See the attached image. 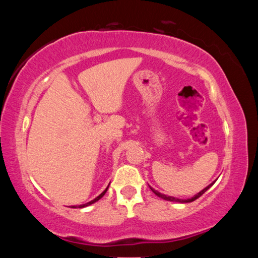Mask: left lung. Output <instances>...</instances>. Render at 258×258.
<instances>
[{
    "label": "left lung",
    "mask_w": 258,
    "mask_h": 258,
    "mask_svg": "<svg viewBox=\"0 0 258 258\" xmlns=\"http://www.w3.org/2000/svg\"><path fill=\"white\" fill-rule=\"evenodd\" d=\"M214 183H215V181H214L213 183H211V184H209L208 186H206L205 187L204 190H202L199 192V194H197L196 196H194V197L192 198H189V199H178V198H174V197H171V196H166V195H163V194H160V192H158L157 190H155V189H152V187L150 186V189L152 190V192H154V194L156 195V196H158V197H160V198H163V199H165V200H167V202H176V203H191V202H195L196 199H198L200 196H203L205 192H206L209 187H211Z\"/></svg>",
    "instance_id": "8db88e82"
}]
</instances>
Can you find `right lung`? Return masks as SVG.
I'll use <instances>...</instances> for the list:
<instances>
[{
	"label": "right lung",
	"instance_id": "obj_1",
	"mask_svg": "<svg viewBox=\"0 0 258 258\" xmlns=\"http://www.w3.org/2000/svg\"><path fill=\"white\" fill-rule=\"evenodd\" d=\"M108 187H109V185L107 186V189L104 190L101 195H99L97 198L95 199H93V200H91V202H89V203H86V204H83V205H77V206H72V208H84V207H86V206H90V205H92V204H94L95 202H98L99 199H101L103 196H104V194H106L107 192V190H108Z\"/></svg>",
	"mask_w": 258,
	"mask_h": 258
}]
</instances>
